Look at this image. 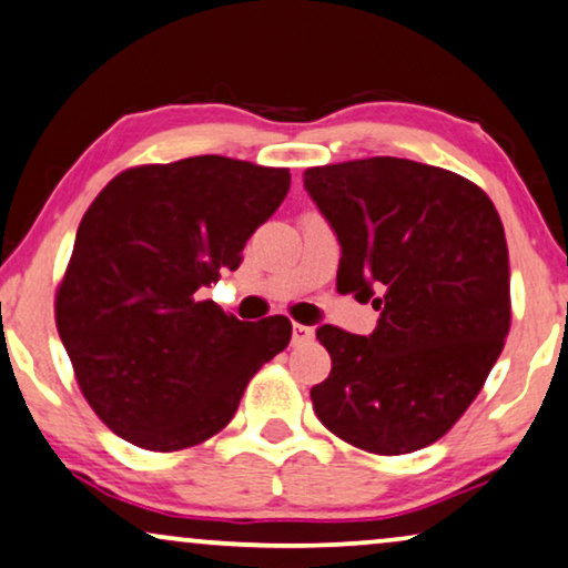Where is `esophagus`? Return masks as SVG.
<instances>
[{
  "label": "esophagus",
  "mask_w": 568,
  "mask_h": 568,
  "mask_svg": "<svg viewBox=\"0 0 568 568\" xmlns=\"http://www.w3.org/2000/svg\"><path fill=\"white\" fill-rule=\"evenodd\" d=\"M314 337V329L306 327V324H298L293 322V345H301V343H308V339Z\"/></svg>",
  "instance_id": "34e87169"
}]
</instances>
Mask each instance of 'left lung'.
Here are the masks:
<instances>
[{"instance_id": "1", "label": "left lung", "mask_w": 568, "mask_h": 568, "mask_svg": "<svg viewBox=\"0 0 568 568\" xmlns=\"http://www.w3.org/2000/svg\"><path fill=\"white\" fill-rule=\"evenodd\" d=\"M343 248L337 288L372 301L368 337L316 329L332 372L312 387L332 434L374 455L442 438L478 397L511 324L509 248L480 186L405 158L306 169Z\"/></svg>"}]
</instances>
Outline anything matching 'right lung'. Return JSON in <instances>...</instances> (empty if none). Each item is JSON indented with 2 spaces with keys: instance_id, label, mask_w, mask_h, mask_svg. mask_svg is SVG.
Listing matches in <instances>:
<instances>
[{
  "instance_id": "1",
  "label": "right lung",
  "mask_w": 568,
  "mask_h": 568,
  "mask_svg": "<svg viewBox=\"0 0 568 568\" xmlns=\"http://www.w3.org/2000/svg\"><path fill=\"white\" fill-rule=\"evenodd\" d=\"M291 189L288 169L223 155L134 165L82 215L57 288V329L88 405L140 449L207 442L291 322H241L196 291L236 270Z\"/></svg>"
}]
</instances>
